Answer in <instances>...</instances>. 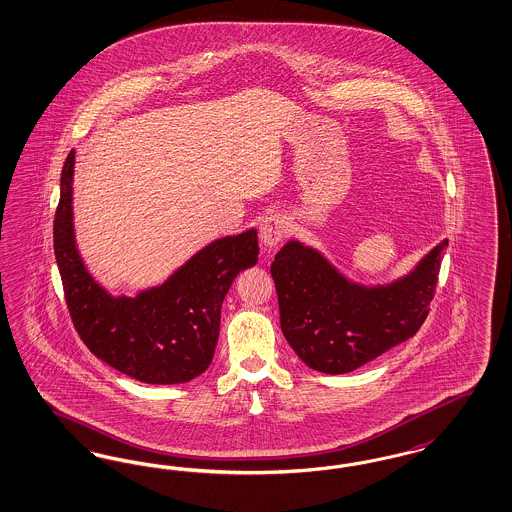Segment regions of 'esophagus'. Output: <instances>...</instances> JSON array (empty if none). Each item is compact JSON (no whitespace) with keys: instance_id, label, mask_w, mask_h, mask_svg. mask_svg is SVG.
Returning <instances> with one entry per match:
<instances>
[{"instance_id":"34e87169","label":"esophagus","mask_w":512,"mask_h":512,"mask_svg":"<svg viewBox=\"0 0 512 512\" xmlns=\"http://www.w3.org/2000/svg\"><path fill=\"white\" fill-rule=\"evenodd\" d=\"M287 232V219L284 215H270L263 219V223L259 226V238H261V244L266 249H274L278 246Z\"/></svg>"}]
</instances>
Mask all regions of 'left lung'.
Wrapping results in <instances>:
<instances>
[{
    "label": "left lung",
    "mask_w": 512,
    "mask_h": 512,
    "mask_svg": "<svg viewBox=\"0 0 512 512\" xmlns=\"http://www.w3.org/2000/svg\"><path fill=\"white\" fill-rule=\"evenodd\" d=\"M434 247L417 268L390 286L350 284L301 242H287L270 266L289 347L308 368L339 375L368 364L413 337L427 320L442 253Z\"/></svg>",
    "instance_id": "1"
}]
</instances>
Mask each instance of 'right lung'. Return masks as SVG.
I'll return each instance as SVG.
<instances>
[{
	"label": "right lung",
	"mask_w": 512,
	"mask_h": 512,
	"mask_svg": "<svg viewBox=\"0 0 512 512\" xmlns=\"http://www.w3.org/2000/svg\"><path fill=\"white\" fill-rule=\"evenodd\" d=\"M72 150L61 173L53 246L72 324L104 364L150 385L186 383L209 368L221 305L234 278L257 263V230L226 236L198 251L165 284L137 297H112L85 270L74 244Z\"/></svg>",
	"instance_id": "right-lung-1"
}]
</instances>
